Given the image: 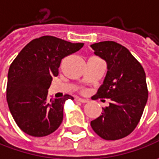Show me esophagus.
I'll return each mask as SVG.
<instances>
[{
  "mask_svg": "<svg viewBox=\"0 0 159 159\" xmlns=\"http://www.w3.org/2000/svg\"><path fill=\"white\" fill-rule=\"evenodd\" d=\"M75 100L78 102H83V103H86V102H89V100H87V99H83V98H80V97H77Z\"/></svg>",
  "mask_w": 159,
  "mask_h": 159,
  "instance_id": "esophagus-1",
  "label": "esophagus"
}]
</instances>
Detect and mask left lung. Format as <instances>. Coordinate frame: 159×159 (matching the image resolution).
<instances>
[{
	"mask_svg": "<svg viewBox=\"0 0 159 159\" xmlns=\"http://www.w3.org/2000/svg\"><path fill=\"white\" fill-rule=\"evenodd\" d=\"M91 48L106 61L108 68L95 99L111 100L101 115L91 121V126L104 140L122 139L137 126L148 100L145 71L130 51L115 41H101Z\"/></svg>",
	"mask_w": 159,
	"mask_h": 159,
	"instance_id": "left-lung-1",
	"label": "left lung"
}]
</instances>
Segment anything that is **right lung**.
Here are the masks:
<instances>
[{
  "label": "right lung",
  "mask_w": 159,
  "mask_h": 159,
  "mask_svg": "<svg viewBox=\"0 0 159 159\" xmlns=\"http://www.w3.org/2000/svg\"><path fill=\"white\" fill-rule=\"evenodd\" d=\"M83 45L47 35L30 41L14 59L9 66L6 95L10 113L22 131L42 137L61 125L64 102L73 97L50 98L48 89L53 76L58 75L62 59Z\"/></svg>",
  "instance_id": "obj_1"
}]
</instances>
